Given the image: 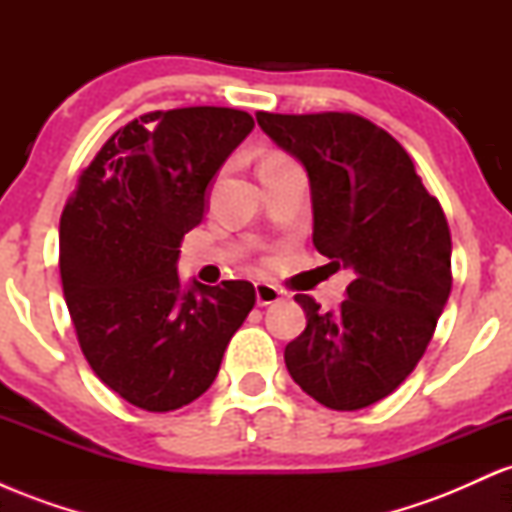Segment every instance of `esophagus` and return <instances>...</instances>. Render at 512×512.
<instances>
[{"instance_id":"1","label":"esophagus","mask_w":512,"mask_h":512,"mask_svg":"<svg viewBox=\"0 0 512 512\" xmlns=\"http://www.w3.org/2000/svg\"><path fill=\"white\" fill-rule=\"evenodd\" d=\"M255 296H257V305H272V303H279L281 298V291L276 289V286L272 284H264V281H260V284H255Z\"/></svg>"}]
</instances>
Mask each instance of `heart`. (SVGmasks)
<instances>
[{"label": "heart", "mask_w": 512, "mask_h": 512, "mask_svg": "<svg viewBox=\"0 0 512 512\" xmlns=\"http://www.w3.org/2000/svg\"><path fill=\"white\" fill-rule=\"evenodd\" d=\"M272 158H281V156H269V158H267V161H272Z\"/></svg>", "instance_id": "obj_1"}]
</instances>
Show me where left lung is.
I'll use <instances>...</instances> for the list:
<instances>
[{
    "label": "left lung",
    "mask_w": 512,
    "mask_h": 512,
    "mask_svg": "<svg viewBox=\"0 0 512 512\" xmlns=\"http://www.w3.org/2000/svg\"><path fill=\"white\" fill-rule=\"evenodd\" d=\"M257 125L308 173L317 252L354 272L334 313L298 293L308 325L286 346V368L325 407H370L436 332L452 286L448 221L402 144L366 117L257 113Z\"/></svg>",
    "instance_id": "8db88e82"
}]
</instances>
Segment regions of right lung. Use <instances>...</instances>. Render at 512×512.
<instances>
[{
    "label": "right lung",
    "instance_id": "right-lung-1",
    "mask_svg": "<svg viewBox=\"0 0 512 512\" xmlns=\"http://www.w3.org/2000/svg\"><path fill=\"white\" fill-rule=\"evenodd\" d=\"M255 127L243 110H156L120 127L60 219L64 301L88 366L146 411L195 402L255 305L250 281L182 289L180 243L207 187Z\"/></svg>",
    "mask_w": 512,
    "mask_h": 512
}]
</instances>
